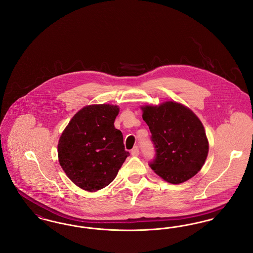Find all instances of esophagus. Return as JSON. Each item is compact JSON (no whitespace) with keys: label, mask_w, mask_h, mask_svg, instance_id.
<instances>
[{"label":"esophagus","mask_w":253,"mask_h":253,"mask_svg":"<svg viewBox=\"0 0 253 253\" xmlns=\"http://www.w3.org/2000/svg\"><path fill=\"white\" fill-rule=\"evenodd\" d=\"M131 154H132V156H133V157L138 156V154H139V148H138V146H134V147L132 148Z\"/></svg>","instance_id":"obj_1"}]
</instances>
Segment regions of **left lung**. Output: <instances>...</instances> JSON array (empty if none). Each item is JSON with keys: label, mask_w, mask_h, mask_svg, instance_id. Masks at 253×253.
Masks as SVG:
<instances>
[{"label": "left lung", "mask_w": 253, "mask_h": 253, "mask_svg": "<svg viewBox=\"0 0 253 253\" xmlns=\"http://www.w3.org/2000/svg\"><path fill=\"white\" fill-rule=\"evenodd\" d=\"M142 110L156 149L150 167L171 184L192 178L204 165L209 153L201 121L190 109L172 101Z\"/></svg>", "instance_id": "8db88e82"}]
</instances>
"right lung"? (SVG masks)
<instances>
[{"instance_id":"1","label":"right lung","mask_w":253,"mask_h":253,"mask_svg":"<svg viewBox=\"0 0 253 253\" xmlns=\"http://www.w3.org/2000/svg\"><path fill=\"white\" fill-rule=\"evenodd\" d=\"M120 108L89 105L79 111L61 133L58 155L62 169L77 186L96 192L117 176L129 152L114 122Z\"/></svg>"}]
</instances>
